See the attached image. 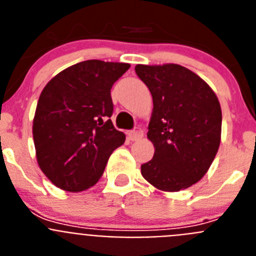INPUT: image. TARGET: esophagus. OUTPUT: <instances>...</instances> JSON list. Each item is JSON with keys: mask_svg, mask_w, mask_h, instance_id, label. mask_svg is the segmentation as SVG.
Returning <instances> with one entry per match:
<instances>
[{"mask_svg": "<svg viewBox=\"0 0 256 256\" xmlns=\"http://www.w3.org/2000/svg\"><path fill=\"white\" fill-rule=\"evenodd\" d=\"M142 137H144V130H142L141 128H136V130H130V132L128 133V138H130V141H138Z\"/></svg>", "mask_w": 256, "mask_h": 256, "instance_id": "esophagus-1", "label": "esophagus"}]
</instances>
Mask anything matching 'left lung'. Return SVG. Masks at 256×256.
Returning a JSON list of instances; mask_svg holds the SVG:
<instances>
[{"mask_svg": "<svg viewBox=\"0 0 256 256\" xmlns=\"http://www.w3.org/2000/svg\"><path fill=\"white\" fill-rule=\"evenodd\" d=\"M154 108L148 138L155 152L141 174L155 188L177 192L198 183L218 152L222 108L216 92L198 74L178 64L136 65Z\"/></svg>", "mask_w": 256, "mask_h": 256, "instance_id": "1", "label": "left lung"}]
</instances>
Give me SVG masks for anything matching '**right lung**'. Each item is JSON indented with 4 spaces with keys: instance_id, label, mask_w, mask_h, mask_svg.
<instances>
[{
    "instance_id": "1",
    "label": "right lung",
    "mask_w": 256,
    "mask_h": 256,
    "mask_svg": "<svg viewBox=\"0 0 256 256\" xmlns=\"http://www.w3.org/2000/svg\"><path fill=\"white\" fill-rule=\"evenodd\" d=\"M130 65L87 60L44 86L33 119L38 166L56 187L79 192L94 186L126 134L108 119L110 90Z\"/></svg>"
}]
</instances>
